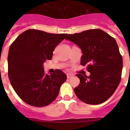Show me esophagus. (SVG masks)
<instances>
[{"label":"esophagus","instance_id":"obj_1","mask_svg":"<svg viewBox=\"0 0 130 130\" xmlns=\"http://www.w3.org/2000/svg\"><path fill=\"white\" fill-rule=\"evenodd\" d=\"M73 76V74H71V73H67V78H71Z\"/></svg>","mask_w":130,"mask_h":130}]
</instances>
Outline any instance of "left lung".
Wrapping results in <instances>:
<instances>
[{
    "label": "left lung",
    "mask_w": 130,
    "mask_h": 130,
    "mask_svg": "<svg viewBox=\"0 0 130 130\" xmlns=\"http://www.w3.org/2000/svg\"><path fill=\"white\" fill-rule=\"evenodd\" d=\"M81 48L82 65L89 76L76 74L80 83L74 88L79 100L90 105L104 103L113 95L121 81L123 59L117 42L105 31L88 29L69 34L65 38Z\"/></svg>",
    "instance_id": "left-lung-1"
}]
</instances>
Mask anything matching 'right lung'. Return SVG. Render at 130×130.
Here are the masks:
<instances>
[{
    "label": "right lung",
    "instance_id": "obj_1",
    "mask_svg": "<svg viewBox=\"0 0 130 130\" xmlns=\"http://www.w3.org/2000/svg\"><path fill=\"white\" fill-rule=\"evenodd\" d=\"M67 35L28 29L11 45L8 55L9 80L17 94L28 105L45 107L59 94L67 75L60 69L45 74L43 64L52 59L55 47Z\"/></svg>",
    "mask_w": 130,
    "mask_h": 130
}]
</instances>
